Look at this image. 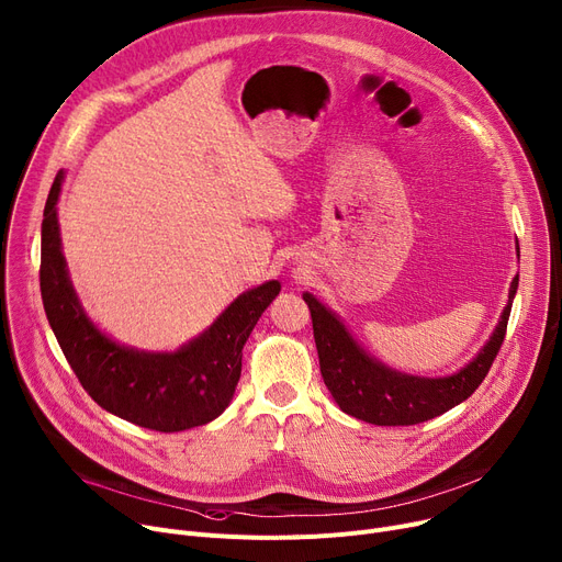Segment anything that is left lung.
I'll use <instances>...</instances> for the list:
<instances>
[{"mask_svg": "<svg viewBox=\"0 0 562 562\" xmlns=\"http://www.w3.org/2000/svg\"><path fill=\"white\" fill-rule=\"evenodd\" d=\"M517 280L519 278L515 276L508 293V305L491 341L457 375L440 380L402 375V372H395L375 359H370L352 341V336L346 331L341 321L325 310L314 295L305 293V303L312 312L314 339L325 386L329 389L336 404L341 406L344 414L370 425H418L445 414V411L468 400L485 380V375H488L504 344Z\"/></svg>", "mask_w": 562, "mask_h": 562, "instance_id": "1", "label": "left lung"}]
</instances>
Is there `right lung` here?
Instances as JSON below:
<instances>
[{
    "label": "right lung",
    "instance_id": "1",
    "mask_svg": "<svg viewBox=\"0 0 562 562\" xmlns=\"http://www.w3.org/2000/svg\"><path fill=\"white\" fill-rule=\"evenodd\" d=\"M60 182L63 173L54 178L45 205L41 293L74 375L101 408L144 429L173 434L214 420L233 400L244 344L280 293V282L239 295L203 336L173 355L112 344L88 321L67 278L56 218Z\"/></svg>",
    "mask_w": 562,
    "mask_h": 562
}]
</instances>
